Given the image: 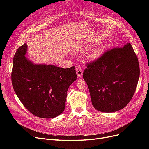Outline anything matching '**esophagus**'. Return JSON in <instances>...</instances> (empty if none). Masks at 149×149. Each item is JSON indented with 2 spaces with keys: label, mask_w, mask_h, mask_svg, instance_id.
Returning <instances> with one entry per match:
<instances>
[{
  "label": "esophagus",
  "mask_w": 149,
  "mask_h": 149,
  "mask_svg": "<svg viewBox=\"0 0 149 149\" xmlns=\"http://www.w3.org/2000/svg\"><path fill=\"white\" fill-rule=\"evenodd\" d=\"M83 69L81 67H77L76 69V72L78 77H81L83 75Z\"/></svg>",
  "instance_id": "1"
}]
</instances>
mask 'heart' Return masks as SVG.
<instances>
[{"instance_id": "1", "label": "heart", "mask_w": 149, "mask_h": 149, "mask_svg": "<svg viewBox=\"0 0 149 149\" xmlns=\"http://www.w3.org/2000/svg\"><path fill=\"white\" fill-rule=\"evenodd\" d=\"M88 47H86V48H88ZM101 53V49L100 48H96L93 49V51H91V52L89 53V58L91 59H95L97 57H98L100 56V55Z\"/></svg>"}]
</instances>
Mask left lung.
<instances>
[{"label": "left lung", "instance_id": "left-lung-1", "mask_svg": "<svg viewBox=\"0 0 149 149\" xmlns=\"http://www.w3.org/2000/svg\"><path fill=\"white\" fill-rule=\"evenodd\" d=\"M83 72L92 104L103 112L123 109L131 100L140 74L138 58L131 44L108 49Z\"/></svg>", "mask_w": 149, "mask_h": 149}]
</instances>
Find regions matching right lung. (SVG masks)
I'll return each mask as SVG.
<instances>
[{"mask_svg": "<svg viewBox=\"0 0 149 149\" xmlns=\"http://www.w3.org/2000/svg\"><path fill=\"white\" fill-rule=\"evenodd\" d=\"M27 45L17 49L13 60L12 83L23 105L38 118L51 119L65 110L68 89L77 79L75 67L34 64L25 55Z\"/></svg>", "mask_w": 149, "mask_h": 149, "instance_id": "obj_1", "label": "right lung"}]
</instances>
